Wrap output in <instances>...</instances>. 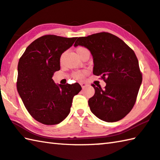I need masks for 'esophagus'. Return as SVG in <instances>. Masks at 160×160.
Here are the masks:
<instances>
[{"mask_svg":"<svg viewBox=\"0 0 160 160\" xmlns=\"http://www.w3.org/2000/svg\"><path fill=\"white\" fill-rule=\"evenodd\" d=\"M80 85H81V87H82V88H85V87L87 86V84L85 82H81L80 83Z\"/></svg>","mask_w":160,"mask_h":160,"instance_id":"obj_1","label":"esophagus"}]
</instances>
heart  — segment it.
I'll return each mask as SVG.
<instances>
[{
  "label": "heart",
  "mask_w": 160,
  "mask_h": 160,
  "mask_svg": "<svg viewBox=\"0 0 160 160\" xmlns=\"http://www.w3.org/2000/svg\"><path fill=\"white\" fill-rule=\"evenodd\" d=\"M87 52H89L85 47H82V46H79L76 48V52L78 56H79L80 58H82V57L84 55V54ZM63 56H64V54H62L60 57V62H63ZM88 73V71L87 70H81V71H78L74 72L72 73V77L75 78V80H82L84 79V78L85 77V75Z\"/></svg>",
  "instance_id": "b5f03b06"
}]
</instances>
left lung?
I'll use <instances>...</instances> for the list:
<instances>
[{"instance_id":"1","label":"left lung","mask_w":160,"mask_h":160,"mask_svg":"<svg viewBox=\"0 0 160 160\" xmlns=\"http://www.w3.org/2000/svg\"><path fill=\"white\" fill-rule=\"evenodd\" d=\"M78 45L91 52L93 73L106 83L104 89L92 84L95 94L88 101L90 110L108 122L122 120L134 106L142 82L134 52L122 40L108 32L78 38L74 46Z\"/></svg>"}]
</instances>
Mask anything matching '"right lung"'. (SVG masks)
<instances>
[{
	"instance_id": "add662e5",
	"label": "right lung",
	"mask_w": 160,
	"mask_h": 160,
	"mask_svg": "<svg viewBox=\"0 0 160 160\" xmlns=\"http://www.w3.org/2000/svg\"><path fill=\"white\" fill-rule=\"evenodd\" d=\"M77 38L45 35L28 46L18 63L17 89L35 120L46 125L62 122L71 111L72 98L82 89L78 83L57 85L52 76L60 70V57Z\"/></svg>"
}]
</instances>
